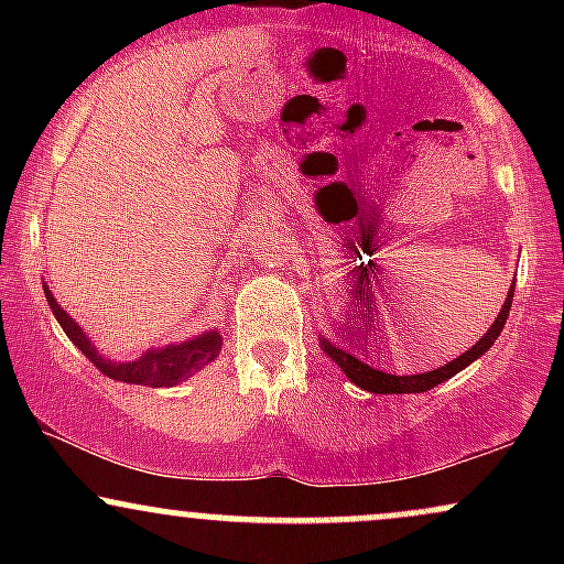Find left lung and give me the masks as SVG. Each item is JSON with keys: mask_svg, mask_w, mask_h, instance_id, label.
<instances>
[{"mask_svg": "<svg viewBox=\"0 0 564 564\" xmlns=\"http://www.w3.org/2000/svg\"><path fill=\"white\" fill-rule=\"evenodd\" d=\"M364 280L367 281L366 284L362 281H358V283H355V286H347V289H352L355 294H358L360 307H364V304L371 300V294H368V291L373 289L371 286V278L366 275ZM511 296H514V283H511V289H509V294H507V302H503L501 313H498V318L494 321V326L488 328V334H485L475 347L467 349V352L458 355L456 360H451V364L440 366V368H435V371H430V373H413V377H392V373L377 371V368H371L368 364H364V360H358V358H355V355H349V352H345V349H339L336 345H332V341H328V339H321V347H323V352H328V358H332L334 364L339 366L341 371H345L347 377L355 381V384L364 387V390H368V392H377V394L426 392V390H432V387H437L440 381L456 377V373L462 371V368H467L471 360H477L482 352H488L490 345H494V341L498 339V334H501L503 323H507V318H509ZM347 300H352V296H347ZM360 315H366V313H360Z\"/></svg>", "mask_w": 564, "mask_h": 564, "instance_id": "1", "label": "left lung"}]
</instances>
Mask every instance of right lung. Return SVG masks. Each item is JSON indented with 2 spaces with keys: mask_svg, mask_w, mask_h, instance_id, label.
Instances as JSON below:
<instances>
[{
  "mask_svg": "<svg viewBox=\"0 0 564 564\" xmlns=\"http://www.w3.org/2000/svg\"><path fill=\"white\" fill-rule=\"evenodd\" d=\"M44 296H47L50 310H53L55 321L61 323V328L66 332V336L74 341L76 347L87 355L93 364L106 373L108 379L116 381H127V384H142V387H174L180 381L193 377L198 368H204L206 364L217 358L219 345H223V336L217 332L200 334L196 339L185 341V345H172L164 349H148L142 358H134L132 364H113V360H106L97 355V349L89 345L87 334L70 321V315L61 304L55 302V296L50 294V289L44 286Z\"/></svg>",
  "mask_w": 564,
  "mask_h": 564,
  "instance_id": "obj_1",
  "label": "right lung"
}]
</instances>
